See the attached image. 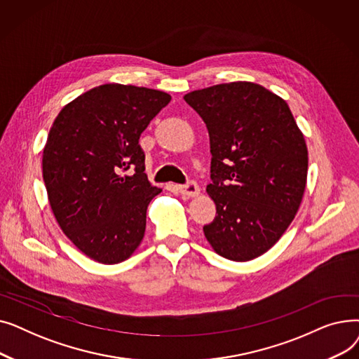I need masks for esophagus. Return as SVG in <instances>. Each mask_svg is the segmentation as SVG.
I'll list each match as a JSON object with an SVG mask.
<instances>
[{"instance_id": "obj_1", "label": "esophagus", "mask_w": 359, "mask_h": 359, "mask_svg": "<svg viewBox=\"0 0 359 359\" xmlns=\"http://www.w3.org/2000/svg\"><path fill=\"white\" fill-rule=\"evenodd\" d=\"M179 191L183 196L187 198H194L199 195V186L195 182H187L186 184H180L179 186Z\"/></svg>"}]
</instances>
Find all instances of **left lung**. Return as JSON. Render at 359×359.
<instances>
[{
	"label": "left lung",
	"mask_w": 359,
	"mask_h": 359,
	"mask_svg": "<svg viewBox=\"0 0 359 359\" xmlns=\"http://www.w3.org/2000/svg\"><path fill=\"white\" fill-rule=\"evenodd\" d=\"M206 125L217 215L203 233L222 257L248 262L285 233L303 201L309 153L284 99L236 81L183 97Z\"/></svg>",
	"instance_id": "obj_1"
}]
</instances>
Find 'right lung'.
I'll list each match as a JSON object with an SVG mask.
<instances>
[{
  "mask_svg": "<svg viewBox=\"0 0 359 359\" xmlns=\"http://www.w3.org/2000/svg\"><path fill=\"white\" fill-rule=\"evenodd\" d=\"M170 100L160 90L103 84L53 121L42 158L48 199L65 236L93 260L123 262L144 238L148 203L161 189L144 173L140 137Z\"/></svg>",
  "mask_w": 359,
  "mask_h": 359,
  "instance_id": "add662e5",
  "label": "right lung"
}]
</instances>
